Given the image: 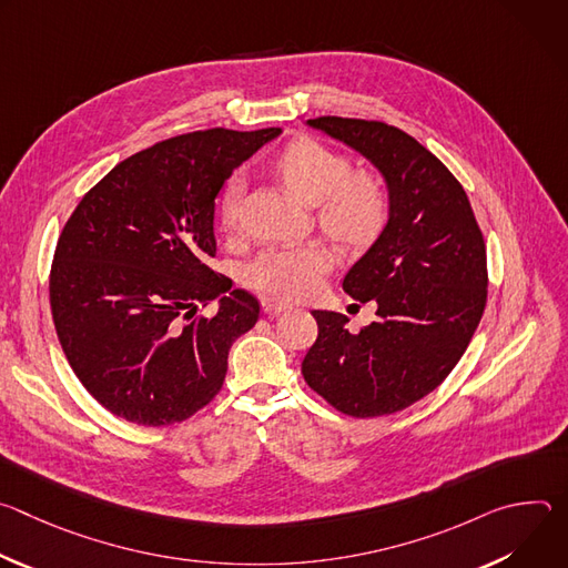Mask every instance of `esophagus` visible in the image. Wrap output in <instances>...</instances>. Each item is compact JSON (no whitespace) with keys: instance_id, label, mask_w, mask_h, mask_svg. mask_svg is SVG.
<instances>
[{"instance_id":"esophagus-1","label":"esophagus","mask_w":568,"mask_h":568,"mask_svg":"<svg viewBox=\"0 0 568 568\" xmlns=\"http://www.w3.org/2000/svg\"><path fill=\"white\" fill-rule=\"evenodd\" d=\"M261 307H263L265 314H281V312H287V310H290V305H285V303L276 301V298H263V301H261Z\"/></svg>"}]
</instances>
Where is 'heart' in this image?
I'll use <instances>...</instances> for the list:
<instances>
[{"label":"heart","instance_id":"1","mask_svg":"<svg viewBox=\"0 0 568 568\" xmlns=\"http://www.w3.org/2000/svg\"><path fill=\"white\" fill-rule=\"evenodd\" d=\"M278 175L287 189L305 204L318 206L321 226L346 247H359L373 240L388 217V193L368 173L353 175L351 161L318 141H294L278 156ZM242 180L226 184L222 200V222L237 220ZM335 263L328 247L310 242L298 247H274L263 252L247 267V283L283 301L305 298L316 292L321 276Z\"/></svg>","mask_w":568,"mask_h":568}]
</instances>
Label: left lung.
Listing matches in <instances>:
<instances>
[{
    "instance_id": "obj_1",
    "label": "left lung",
    "mask_w": 568,
    "mask_h": 568,
    "mask_svg": "<svg viewBox=\"0 0 568 568\" xmlns=\"http://www.w3.org/2000/svg\"><path fill=\"white\" fill-rule=\"evenodd\" d=\"M305 123L371 161L388 217L344 278L355 301H375V321L351 333L348 316L314 310L318 335L301 371L348 416L395 414L432 393L471 342L488 298L483 233L458 180L407 132L342 116Z\"/></svg>"
}]
</instances>
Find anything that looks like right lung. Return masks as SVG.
Listing matches in <instances>:
<instances>
[{"mask_svg":"<svg viewBox=\"0 0 568 568\" xmlns=\"http://www.w3.org/2000/svg\"><path fill=\"white\" fill-rule=\"evenodd\" d=\"M281 128H213L161 141L116 164L67 220L49 278L60 346L114 416L164 427L217 395L231 344L261 305L213 272L215 200ZM219 301L213 317L199 303Z\"/></svg>","mask_w":568,"mask_h":568,"instance_id":"add662e5","label":"right lung"}]
</instances>
